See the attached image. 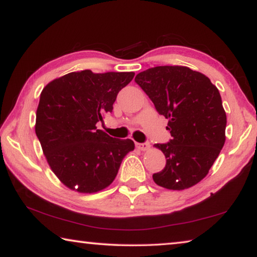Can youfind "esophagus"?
Wrapping results in <instances>:
<instances>
[{
    "label": "esophagus",
    "mask_w": 257,
    "mask_h": 257,
    "mask_svg": "<svg viewBox=\"0 0 257 257\" xmlns=\"http://www.w3.org/2000/svg\"><path fill=\"white\" fill-rule=\"evenodd\" d=\"M136 147L141 151H147L151 147L150 143H136Z\"/></svg>",
    "instance_id": "obj_1"
}]
</instances>
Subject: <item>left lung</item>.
Segmentation results:
<instances>
[{"mask_svg": "<svg viewBox=\"0 0 257 257\" xmlns=\"http://www.w3.org/2000/svg\"><path fill=\"white\" fill-rule=\"evenodd\" d=\"M142 87L169 120L170 142L154 146L167 164L153 175L156 185L182 190L206 177L225 142L227 115L219 89L198 71L182 66L154 67L138 73Z\"/></svg>", "mask_w": 257, "mask_h": 257, "instance_id": "left-lung-1", "label": "left lung"}]
</instances>
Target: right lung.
<instances>
[{
  "mask_svg": "<svg viewBox=\"0 0 257 257\" xmlns=\"http://www.w3.org/2000/svg\"><path fill=\"white\" fill-rule=\"evenodd\" d=\"M134 72H70L41 93L35 132L47 163L69 189L92 194L110 186L134 151L132 139L110 137L96 124L113 110Z\"/></svg>",
  "mask_w": 257,
  "mask_h": 257,
  "instance_id": "obj_1",
  "label": "right lung"
}]
</instances>
